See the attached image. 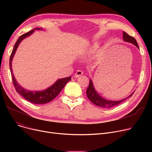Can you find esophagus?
<instances>
[{
	"mask_svg": "<svg viewBox=\"0 0 152 152\" xmlns=\"http://www.w3.org/2000/svg\"><path fill=\"white\" fill-rule=\"evenodd\" d=\"M83 75V71H81V70H77L75 74V77H78L79 76H80L81 75Z\"/></svg>",
	"mask_w": 152,
	"mask_h": 152,
	"instance_id": "34e87169",
	"label": "esophagus"
}]
</instances>
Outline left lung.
I'll use <instances>...</instances> for the list:
<instances>
[{"instance_id": "1", "label": "left lung", "mask_w": 152, "mask_h": 152, "mask_svg": "<svg viewBox=\"0 0 152 152\" xmlns=\"http://www.w3.org/2000/svg\"><path fill=\"white\" fill-rule=\"evenodd\" d=\"M123 39H124V41L131 42L136 46L138 49H139V45L137 44V42L136 41V40H135V39L134 37L129 36L128 34L126 33L124 31H123ZM133 94H134V92L132 94H131L129 96H128L127 97H126L124 99L120 100H118V101L107 100L105 99L102 98L100 95H99L97 94V92L95 91L91 79H90L89 87H87V91H86L87 96V97H88V99L92 102V103H93L94 104H95V105H97V106L105 108H112V107L118 105L119 104L125 101L126 99L131 97L133 95Z\"/></svg>"}]
</instances>
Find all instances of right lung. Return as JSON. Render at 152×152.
<instances>
[{
	"mask_svg": "<svg viewBox=\"0 0 152 152\" xmlns=\"http://www.w3.org/2000/svg\"><path fill=\"white\" fill-rule=\"evenodd\" d=\"M41 28H34V29H40ZM34 32V29L31 30L26 33L23 34L18 39V40L16 42L14 47L13 49V50L12 52L10 57V69L12 73V77L13 84L15 88V90L17 92L21 95V96L25 98L26 100L34 103V104H43V103H46L52 101L53 99H54L57 95L60 94L61 91L63 89V88L66 84L71 80V77L70 76L60 79L57 81L54 84H53L52 86H50L49 88L47 89L46 90L42 91H30L26 90L23 87H21L18 83L17 81H16V79L13 76V74L12 73V59L14 56V54L17 50V47L19 45V44L21 42V41L23 39H25L27 36H29L30 34H31Z\"/></svg>",
	"mask_w": 152,
	"mask_h": 152,
	"instance_id": "obj_1",
	"label": "right lung"
}]
</instances>
